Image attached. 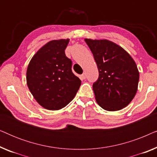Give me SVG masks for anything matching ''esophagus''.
Returning a JSON list of instances; mask_svg holds the SVG:
<instances>
[{"label":"esophagus","mask_w":157,"mask_h":157,"mask_svg":"<svg viewBox=\"0 0 157 157\" xmlns=\"http://www.w3.org/2000/svg\"><path fill=\"white\" fill-rule=\"evenodd\" d=\"M86 78V74L85 73H83L82 75H81V78L82 79V80L83 79H85Z\"/></svg>","instance_id":"obj_1"}]
</instances>
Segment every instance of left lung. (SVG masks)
Instances as JSON below:
<instances>
[{
	"mask_svg": "<svg viewBox=\"0 0 157 157\" xmlns=\"http://www.w3.org/2000/svg\"><path fill=\"white\" fill-rule=\"evenodd\" d=\"M93 53L98 78L93 83L96 100L106 111L126 107L136 95L139 73L131 56L108 40L85 39Z\"/></svg>",
	"mask_w": 157,
	"mask_h": 157,
	"instance_id": "1",
	"label": "left lung"
}]
</instances>
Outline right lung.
<instances>
[{
	"label": "right lung",
	"mask_w": 157,
	"mask_h": 157,
	"mask_svg": "<svg viewBox=\"0 0 157 157\" xmlns=\"http://www.w3.org/2000/svg\"><path fill=\"white\" fill-rule=\"evenodd\" d=\"M69 39L54 40L42 47L27 68L28 87L44 108L59 110L71 101L81 81L72 72V61L65 54Z\"/></svg>",
	"instance_id": "1"
}]
</instances>
